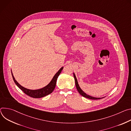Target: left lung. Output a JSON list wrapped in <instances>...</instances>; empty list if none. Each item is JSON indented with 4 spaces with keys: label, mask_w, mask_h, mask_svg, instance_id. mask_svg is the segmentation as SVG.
<instances>
[{
    "label": "left lung",
    "mask_w": 131,
    "mask_h": 131,
    "mask_svg": "<svg viewBox=\"0 0 131 131\" xmlns=\"http://www.w3.org/2000/svg\"><path fill=\"white\" fill-rule=\"evenodd\" d=\"M73 75H74V79H75V85H76V88L77 89V90L79 92V93L80 94V95H81L82 96L85 97V98H89V99H94V100H96V99H101V98H96V97H92V96H90L89 95H88L87 94H86L84 92H83V91L80 89V86L78 84V81H77V79L76 78V77L75 75L74 74H73Z\"/></svg>",
    "instance_id": "obj_1"
}]
</instances>
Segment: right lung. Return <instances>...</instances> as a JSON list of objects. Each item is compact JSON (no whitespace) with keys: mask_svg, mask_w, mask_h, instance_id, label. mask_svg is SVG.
I'll return each instance as SVG.
<instances>
[{"mask_svg":"<svg viewBox=\"0 0 131 131\" xmlns=\"http://www.w3.org/2000/svg\"><path fill=\"white\" fill-rule=\"evenodd\" d=\"M63 68L62 67L59 70V71H58L57 73L54 75V76L53 77L51 81L50 82V83L48 85L45 86V88H43L41 89L37 90H28V89L23 88V87L21 85H20L17 82V81L15 80V79H14L12 72H11V73H12V78H13L14 83H15L18 86V88L20 89H21L25 94H26L27 95L30 96L31 97H33V98H41V97H43L44 96H46L50 94V93H51L53 92V91L54 90L55 87H56L57 79L58 77H59V75H60Z\"/></svg>","mask_w":131,"mask_h":131,"instance_id":"1","label":"right lung"}]
</instances>
